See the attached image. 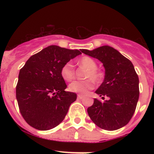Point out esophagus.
I'll list each match as a JSON object with an SVG mask.
<instances>
[{
  "label": "esophagus",
  "mask_w": 154,
  "mask_h": 154,
  "mask_svg": "<svg viewBox=\"0 0 154 154\" xmlns=\"http://www.w3.org/2000/svg\"><path fill=\"white\" fill-rule=\"evenodd\" d=\"M77 98H78V99H83V95H80V94H78V95H77Z\"/></svg>",
  "instance_id": "esophagus-1"
}]
</instances>
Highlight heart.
<instances>
[{"label": "heart", "mask_w": 154, "mask_h": 154, "mask_svg": "<svg viewBox=\"0 0 154 154\" xmlns=\"http://www.w3.org/2000/svg\"><path fill=\"white\" fill-rule=\"evenodd\" d=\"M80 66L88 70L86 77H91L95 81H98L101 78V73L97 69V63L93 59L88 57H84L78 61ZM61 76L66 81H70L74 77V70L71 63H66L61 68ZM94 81L91 79L84 80H74L70 83L68 89L72 92L85 94L88 90L94 88Z\"/></svg>", "instance_id": "obj_1"}]
</instances>
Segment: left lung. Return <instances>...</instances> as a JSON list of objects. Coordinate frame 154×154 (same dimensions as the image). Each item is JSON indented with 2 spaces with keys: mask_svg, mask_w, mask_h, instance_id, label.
I'll return each mask as SVG.
<instances>
[{
  "mask_svg": "<svg viewBox=\"0 0 154 154\" xmlns=\"http://www.w3.org/2000/svg\"><path fill=\"white\" fill-rule=\"evenodd\" d=\"M82 53L100 60L105 68L104 80L95 91L104 100L94 99L87 109L91 120L100 128L116 130L128 124L139 97V77L133 63L117 50L108 45Z\"/></svg>",
  "mask_w": 154,
  "mask_h": 154,
  "instance_id": "1",
  "label": "left lung"
}]
</instances>
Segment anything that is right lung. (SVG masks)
I'll list each match as a JSON object with an SVG mask.
<instances>
[{
	"label": "right lung",
	"instance_id": "add662e5",
	"mask_svg": "<svg viewBox=\"0 0 154 154\" xmlns=\"http://www.w3.org/2000/svg\"><path fill=\"white\" fill-rule=\"evenodd\" d=\"M81 50L51 45L34 54L19 71L16 99L20 112L29 125L39 130L58 126L77 99L67 88L61 68Z\"/></svg>",
	"mask_w": 154,
	"mask_h": 154
}]
</instances>
